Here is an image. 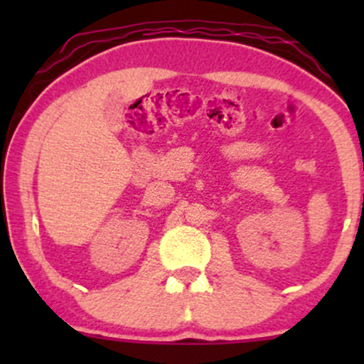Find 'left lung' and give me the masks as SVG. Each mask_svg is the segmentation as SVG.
Listing matches in <instances>:
<instances>
[{
  "instance_id": "obj_1",
  "label": "left lung",
  "mask_w": 364,
  "mask_h": 364,
  "mask_svg": "<svg viewBox=\"0 0 364 364\" xmlns=\"http://www.w3.org/2000/svg\"><path fill=\"white\" fill-rule=\"evenodd\" d=\"M363 196H364V195H363Z\"/></svg>"
}]
</instances>
